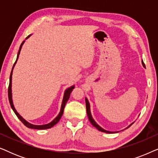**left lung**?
Segmentation results:
<instances>
[{"label":"left lung","mask_w":158,"mask_h":158,"mask_svg":"<svg viewBox=\"0 0 158 158\" xmlns=\"http://www.w3.org/2000/svg\"><path fill=\"white\" fill-rule=\"evenodd\" d=\"M142 64H143V66L144 67V68H145V65H144V62H142ZM85 105H86V111H87V115H88V119H89L90 122L91 123L93 126L96 127V128L97 129H98V130L101 131H102V132H105V133H109V134L118 132V131H110L105 130V129H103L102 128V127H101L100 126H99V125H98V124H97V123H96V122H95L94 119V118H93V117H92V116H91V114H90V103H89V102H88V99L86 98H85ZM133 123H134V122H133ZM133 123H131V124L130 125H129V127H127L126 129L129 128V127H131V125L133 124Z\"/></svg>","instance_id":"1"}]
</instances>
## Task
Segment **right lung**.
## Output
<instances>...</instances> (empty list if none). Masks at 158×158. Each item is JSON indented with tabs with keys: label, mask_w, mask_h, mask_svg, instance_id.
Segmentation results:
<instances>
[{
	"label": "right lung",
	"mask_w": 158,
	"mask_h": 158,
	"mask_svg": "<svg viewBox=\"0 0 158 158\" xmlns=\"http://www.w3.org/2000/svg\"><path fill=\"white\" fill-rule=\"evenodd\" d=\"M29 36H28L27 38H26V40L28 39L29 37ZM25 41H23V42L21 43V46H20V48H19V52H18V55H17V58H16V62H15V63L14 64V66H13V68H12V70H11V73H10V82H9V85H8V99H9V102H10V106H11L13 111H14V113L16 114V115L17 116V117H18L19 119L21 120V122L23 123V124L25 125L26 127H28V128H30V129H49V128H52L54 125H55L57 123L59 122L60 118L62 117V114H63V111H64V106H65L66 105V103L67 101H68L69 98H70V94L71 92L73 91V88H75L74 85L71 86V87L68 88V89L65 90V91H64V97H63V100H62V106H61V109H60V111L59 114H58V116L56 117L55 119H54L52 122H51L50 123H49V124H44V125H34V124H31L29 123L28 122H27L24 118H23L22 116H21L20 114H19L18 112L16 111V109H15L14 106V103H13V100H12V90H11V83H12V73H13V69L14 68V65L16 64V62H17V60H18L19 58V54H20V51L21 49V47H22V45L23 44V43H24Z\"/></svg>",
	"instance_id": "obj_1"
}]
</instances>
